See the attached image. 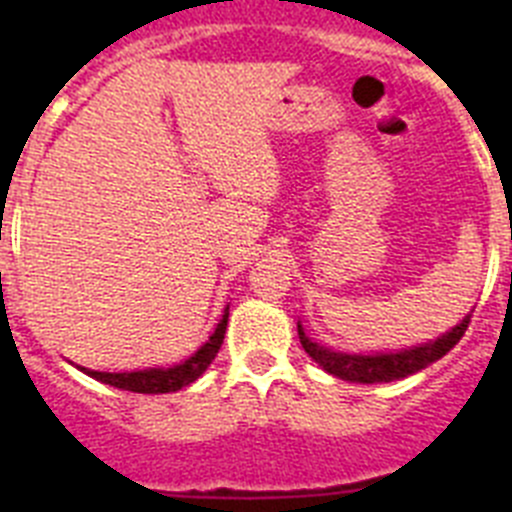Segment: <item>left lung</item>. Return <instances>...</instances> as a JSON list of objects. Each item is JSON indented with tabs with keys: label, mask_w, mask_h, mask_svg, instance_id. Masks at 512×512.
<instances>
[{
	"label": "left lung",
	"mask_w": 512,
	"mask_h": 512,
	"mask_svg": "<svg viewBox=\"0 0 512 512\" xmlns=\"http://www.w3.org/2000/svg\"><path fill=\"white\" fill-rule=\"evenodd\" d=\"M469 318L461 320L459 325L443 333L436 341H428L423 346L405 348V351H397V354H343V351H333L328 346H320L312 338H307L305 328L297 323V333H300V343L307 354L315 359V364H320L328 374L338 379H346V382H359V384H377V382H395V379H405L410 374L420 372L428 364L438 361L441 356H446L456 343L461 341L464 330L469 328Z\"/></svg>",
	"instance_id": "left-lung-1"
}]
</instances>
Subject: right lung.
I'll return each instance as SVG.
<instances>
[{"mask_svg": "<svg viewBox=\"0 0 512 512\" xmlns=\"http://www.w3.org/2000/svg\"><path fill=\"white\" fill-rule=\"evenodd\" d=\"M228 310L230 307H225L223 320L217 323L210 341L202 343L182 364L166 366V369L164 366L161 369H140V372H92V369H84V366H79V369L92 379H97V382L110 384L117 390L140 392V395H166V392L182 390V387H187V384H192L194 379H200L205 374V369L212 364V359L223 346L225 328H228Z\"/></svg>", "mask_w": 512, "mask_h": 512, "instance_id": "right-lung-1", "label": "right lung"}]
</instances>
